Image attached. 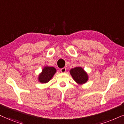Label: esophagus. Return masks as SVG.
I'll return each mask as SVG.
<instances>
[{
    "label": "esophagus",
    "instance_id": "obj_1",
    "mask_svg": "<svg viewBox=\"0 0 124 124\" xmlns=\"http://www.w3.org/2000/svg\"><path fill=\"white\" fill-rule=\"evenodd\" d=\"M61 72H62V73H64V72H65L66 71V67H63V68H62L61 69Z\"/></svg>",
    "mask_w": 124,
    "mask_h": 124
}]
</instances>
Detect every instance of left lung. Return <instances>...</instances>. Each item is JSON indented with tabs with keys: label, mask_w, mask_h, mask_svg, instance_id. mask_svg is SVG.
<instances>
[{
	"label": "left lung",
	"mask_w": 124,
	"mask_h": 124,
	"mask_svg": "<svg viewBox=\"0 0 124 124\" xmlns=\"http://www.w3.org/2000/svg\"><path fill=\"white\" fill-rule=\"evenodd\" d=\"M70 73L74 80L78 85H83L88 81V74L81 67L71 69L70 71Z\"/></svg>",
	"instance_id": "obj_1"
}]
</instances>
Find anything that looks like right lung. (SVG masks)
<instances>
[{
    "label": "right lung",
    "instance_id": "add662e5",
    "mask_svg": "<svg viewBox=\"0 0 124 124\" xmlns=\"http://www.w3.org/2000/svg\"><path fill=\"white\" fill-rule=\"evenodd\" d=\"M56 72L57 70L54 67L46 66L39 75L38 80L41 83H46L52 79Z\"/></svg>",
    "mask_w": 124,
    "mask_h": 124
}]
</instances>
